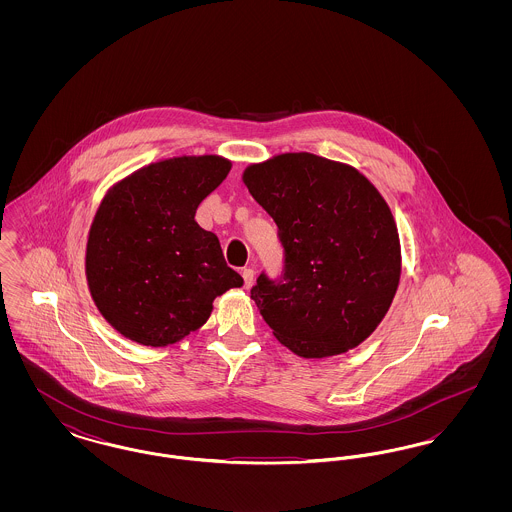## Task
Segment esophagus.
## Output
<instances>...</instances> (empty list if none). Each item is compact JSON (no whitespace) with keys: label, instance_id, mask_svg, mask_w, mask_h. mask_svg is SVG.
Masks as SVG:
<instances>
[{"label":"esophagus","instance_id":"esophagus-1","mask_svg":"<svg viewBox=\"0 0 512 512\" xmlns=\"http://www.w3.org/2000/svg\"><path fill=\"white\" fill-rule=\"evenodd\" d=\"M242 276H244V288L249 290L253 286V278H255V270L253 268H244L242 270Z\"/></svg>","mask_w":512,"mask_h":512}]
</instances>
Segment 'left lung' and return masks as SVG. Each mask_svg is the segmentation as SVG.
Here are the masks:
<instances>
[{"instance_id":"left-lung-1","label":"left lung","mask_w":512,"mask_h":512,"mask_svg":"<svg viewBox=\"0 0 512 512\" xmlns=\"http://www.w3.org/2000/svg\"><path fill=\"white\" fill-rule=\"evenodd\" d=\"M244 182L284 249L280 278L261 272L251 288L272 334L305 359L357 347L399 286V234L384 197L353 167L313 153L251 165Z\"/></svg>"}]
</instances>
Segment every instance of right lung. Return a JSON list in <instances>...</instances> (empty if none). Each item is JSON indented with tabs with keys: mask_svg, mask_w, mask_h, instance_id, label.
<instances>
[{
	"mask_svg": "<svg viewBox=\"0 0 512 512\" xmlns=\"http://www.w3.org/2000/svg\"><path fill=\"white\" fill-rule=\"evenodd\" d=\"M230 171L217 155L174 157L121 180L99 205L86 278L99 313L124 338L165 347L207 322L213 301L244 278L219 238L195 222Z\"/></svg>",
	"mask_w": 512,
	"mask_h": 512,
	"instance_id": "1",
	"label": "right lung"
}]
</instances>
